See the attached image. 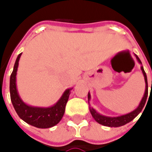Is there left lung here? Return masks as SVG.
<instances>
[{
  "mask_svg": "<svg viewBox=\"0 0 152 152\" xmlns=\"http://www.w3.org/2000/svg\"><path fill=\"white\" fill-rule=\"evenodd\" d=\"M136 58L137 59V61L141 62V60L139 59V58L137 56H136ZM143 75H144V78H145V82H146V91H145V94H144V96H143L142 101L140 103L139 106L137 108V109L132 111L131 113H128V114H125V115H123V116L120 117H106L104 116V115H101L98 113L94 109H91V113L92 117L94 118V120L96 121L97 123H99V124H102L104 126H107V127H120V126H123V125H125L126 124H128L129 122H131L133 118H135L138 115L140 112L142 110L143 107L145 105L146 101V98H147V94H148V85H147V78H146V74L144 71V69L142 66L141 67ZM91 99V94H88V99Z\"/></svg>",
  "mask_w": 152,
  "mask_h": 152,
  "instance_id": "obj_1",
  "label": "left lung"
}]
</instances>
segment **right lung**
<instances>
[{
  "instance_id": "right-lung-1",
  "label": "right lung",
  "mask_w": 152,
  "mask_h": 152,
  "mask_svg": "<svg viewBox=\"0 0 152 152\" xmlns=\"http://www.w3.org/2000/svg\"><path fill=\"white\" fill-rule=\"evenodd\" d=\"M21 53L17 57L14 66L13 72L10 79V99L17 114L27 124L39 128H48L53 127L61 121L65 112L66 105L68 100L70 91L68 89L64 92L58 102L50 108H37L25 104L18 94L16 90V72Z\"/></svg>"
}]
</instances>
